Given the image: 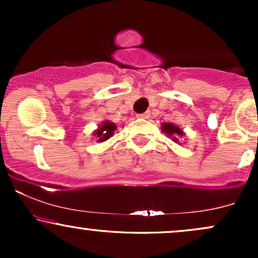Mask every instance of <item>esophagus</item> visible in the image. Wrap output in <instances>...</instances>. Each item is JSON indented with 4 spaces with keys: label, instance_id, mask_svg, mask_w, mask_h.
Segmentation results:
<instances>
[{
    "label": "esophagus",
    "instance_id": "obj_1",
    "mask_svg": "<svg viewBox=\"0 0 258 258\" xmlns=\"http://www.w3.org/2000/svg\"><path fill=\"white\" fill-rule=\"evenodd\" d=\"M137 117H139V119H148V117H149V112L146 111L143 112V114H138Z\"/></svg>",
    "mask_w": 258,
    "mask_h": 258
}]
</instances>
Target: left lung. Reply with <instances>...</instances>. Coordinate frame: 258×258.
Masks as SVG:
<instances>
[{
    "mask_svg": "<svg viewBox=\"0 0 258 258\" xmlns=\"http://www.w3.org/2000/svg\"><path fill=\"white\" fill-rule=\"evenodd\" d=\"M161 131L167 135L168 138H171L174 143H179V138L184 136L183 130H180L178 126H176L172 122H164L161 123Z\"/></svg>",
    "mask_w": 258,
    "mask_h": 258,
    "instance_id": "left-lung-1",
    "label": "left lung"
}]
</instances>
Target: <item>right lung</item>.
<instances>
[{"label": "right lung", "mask_w": 258, "mask_h": 258, "mask_svg": "<svg viewBox=\"0 0 258 258\" xmlns=\"http://www.w3.org/2000/svg\"><path fill=\"white\" fill-rule=\"evenodd\" d=\"M115 130H116V125H115L114 122H111V121L105 120L100 123L98 128L94 130L93 136H96L97 137V142L102 143V142L108 141V139L114 135Z\"/></svg>", "instance_id": "obj_1"}]
</instances>
